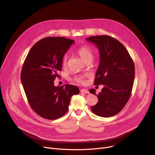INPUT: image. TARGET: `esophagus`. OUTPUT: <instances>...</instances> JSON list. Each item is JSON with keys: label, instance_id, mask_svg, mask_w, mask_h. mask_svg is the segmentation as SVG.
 Masks as SVG:
<instances>
[{"label": "esophagus", "instance_id": "34e87169", "mask_svg": "<svg viewBox=\"0 0 155 155\" xmlns=\"http://www.w3.org/2000/svg\"><path fill=\"white\" fill-rule=\"evenodd\" d=\"M80 91H81V93H86V94H89V93H90L89 91H88V90H86V89H84V88H83V89H81V90H80Z\"/></svg>", "mask_w": 155, "mask_h": 155}]
</instances>
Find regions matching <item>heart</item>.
<instances>
[{
  "instance_id": "b5f03b06",
  "label": "heart",
  "mask_w": 155,
  "mask_h": 155,
  "mask_svg": "<svg viewBox=\"0 0 155 155\" xmlns=\"http://www.w3.org/2000/svg\"><path fill=\"white\" fill-rule=\"evenodd\" d=\"M76 53L85 62L92 61L94 58V53L92 49L87 45H83L79 47L76 50ZM68 63V56L67 54H64L62 59V65L64 68L67 67ZM86 75H81L76 76L74 78V80L78 83H84Z\"/></svg>"
}]
</instances>
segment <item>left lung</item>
I'll list each match as a JSON object with an SVG mask.
<instances>
[{"instance_id": "left-lung-1", "label": "left lung", "mask_w": 155, "mask_h": 155, "mask_svg": "<svg viewBox=\"0 0 155 155\" xmlns=\"http://www.w3.org/2000/svg\"><path fill=\"white\" fill-rule=\"evenodd\" d=\"M86 40L99 49L100 62L94 83L104 85L98 94L95 90H90L98 98L91 109L99 117L114 116L124 108L130 96L135 77L134 61L123 44L112 37L92 36Z\"/></svg>"}]
</instances>
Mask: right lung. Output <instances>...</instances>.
<instances>
[{"instance_id":"1","label":"right lung","mask_w":155,"mask_h":155,"mask_svg":"<svg viewBox=\"0 0 155 155\" xmlns=\"http://www.w3.org/2000/svg\"><path fill=\"white\" fill-rule=\"evenodd\" d=\"M74 40L48 37L37 41L24 62L21 74L28 101L34 111L48 120H56L68 112L71 97L80 93L72 84L55 86L62 70V59Z\"/></svg>"}]
</instances>
